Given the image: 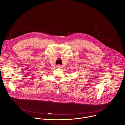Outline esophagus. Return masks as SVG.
<instances>
[{"mask_svg":"<svg viewBox=\"0 0 125 125\" xmlns=\"http://www.w3.org/2000/svg\"><path fill=\"white\" fill-rule=\"evenodd\" d=\"M56 67H57V68H59V69H60V68H62V66H61V65H58L56 66Z\"/></svg>","mask_w":125,"mask_h":125,"instance_id":"esophagus-1","label":"esophagus"}]
</instances>
